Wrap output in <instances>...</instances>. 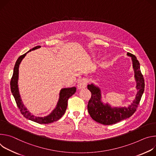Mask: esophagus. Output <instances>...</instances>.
Segmentation results:
<instances>
[{"mask_svg":"<svg viewBox=\"0 0 156 156\" xmlns=\"http://www.w3.org/2000/svg\"><path fill=\"white\" fill-rule=\"evenodd\" d=\"M87 82H88L87 79L82 78V79H80L78 81V83H77V88L79 89H82L85 88L86 87V85H87Z\"/></svg>","mask_w":156,"mask_h":156,"instance_id":"34e87169","label":"esophagus"}]
</instances>
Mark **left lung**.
<instances>
[{
    "label": "left lung",
    "instance_id": "1",
    "mask_svg": "<svg viewBox=\"0 0 156 156\" xmlns=\"http://www.w3.org/2000/svg\"><path fill=\"white\" fill-rule=\"evenodd\" d=\"M132 58L137 88L139 89L136 99L128 108H111L107 104L104 105L101 101V93L98 87L93 84L88 85L87 88L91 92V98L89 101L87 108L91 118L97 123L105 125L115 124L120 121L131 116L139 105L144 90V79L140 70V64L136 57L129 53L127 54Z\"/></svg>",
    "mask_w": 156,
    "mask_h": 156
}]
</instances>
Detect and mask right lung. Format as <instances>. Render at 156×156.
<instances>
[{
  "instance_id": "1",
  "label": "right lung",
  "mask_w": 156,
  "mask_h": 156,
  "mask_svg": "<svg viewBox=\"0 0 156 156\" xmlns=\"http://www.w3.org/2000/svg\"><path fill=\"white\" fill-rule=\"evenodd\" d=\"M40 47H41L40 46H35L33 49L28 51L27 53L31 51V50H34ZM27 53L20 56L16 61V63L13 69V76L10 80L11 92L15 98L16 105L18 107L21 113L23 115V116L28 119L33 121V122H34L40 124H48V123L56 122V121L59 119L65 113L67 107V101L69 97H71L73 94H75V92H76V88L74 87L72 88H67V89L65 88V89H62L61 90L60 97H59V99L58 103V105L56 106V108L49 115L43 118V117H36L31 115V113L27 110V108L25 107L24 105L23 104L20 97L18 85H17V83H18L17 82H18V78H19V64H20L22 60L25 56Z\"/></svg>"
}]
</instances>
